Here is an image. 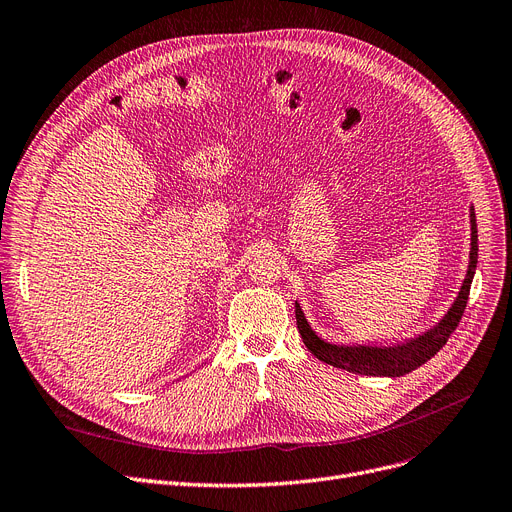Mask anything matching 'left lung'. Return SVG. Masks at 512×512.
Returning <instances> with one entry per match:
<instances>
[{"instance_id":"8db88e82","label":"left lung","mask_w":512,"mask_h":512,"mask_svg":"<svg viewBox=\"0 0 512 512\" xmlns=\"http://www.w3.org/2000/svg\"><path fill=\"white\" fill-rule=\"evenodd\" d=\"M477 267V224H475V211L471 209V263L469 272L463 282V288L456 297L454 305L446 313V317L440 321L436 328L421 334L419 338H413L409 342L394 344V346H336L328 344L309 328L307 319L299 307L294 305V315H297V328L303 336L305 346L315 355L319 361L328 365L346 369L351 373L361 375H388V378H398V375H405L423 363L432 359L440 348L448 342L450 334L459 326V321L465 313L467 301H469V290L473 282V274Z\"/></svg>"}]
</instances>
